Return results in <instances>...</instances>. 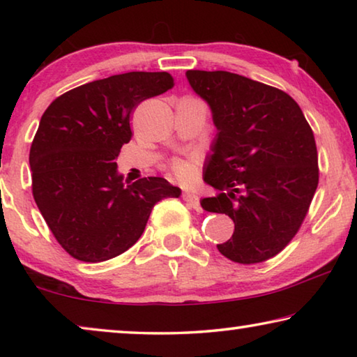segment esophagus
Instances as JSON below:
<instances>
[{
  "instance_id": "34e87169",
  "label": "esophagus",
  "mask_w": 357,
  "mask_h": 357,
  "mask_svg": "<svg viewBox=\"0 0 357 357\" xmlns=\"http://www.w3.org/2000/svg\"><path fill=\"white\" fill-rule=\"evenodd\" d=\"M183 198L184 202L189 204L190 208H193L195 211H202V204H200V198H198L197 193L193 192H184L183 193Z\"/></svg>"
}]
</instances>
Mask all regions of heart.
<instances>
[{"label":"heart","instance_id":"heart-1","mask_svg":"<svg viewBox=\"0 0 357 357\" xmlns=\"http://www.w3.org/2000/svg\"><path fill=\"white\" fill-rule=\"evenodd\" d=\"M195 160L192 159H174L172 162V172L181 181H190L195 176Z\"/></svg>","mask_w":357,"mask_h":357}]
</instances>
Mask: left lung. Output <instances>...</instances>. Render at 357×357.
Returning a JSON list of instances; mask_svg holds the SVG:
<instances>
[{
	"mask_svg": "<svg viewBox=\"0 0 357 357\" xmlns=\"http://www.w3.org/2000/svg\"><path fill=\"white\" fill-rule=\"evenodd\" d=\"M185 77L217 128L203 179L219 193L202 206L234 222L231 239L217 249L234 263L266 261L294 238L315 195L312 128L282 89L227 70H187Z\"/></svg>",
	"mask_w": 357,
	"mask_h": 357,
	"instance_id": "obj_1",
	"label": "left lung"
}]
</instances>
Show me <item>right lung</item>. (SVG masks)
Instances as JSON below:
<instances>
[{
  "label": "right lung",
  "instance_id": "right-lung-1",
  "mask_svg": "<svg viewBox=\"0 0 357 357\" xmlns=\"http://www.w3.org/2000/svg\"><path fill=\"white\" fill-rule=\"evenodd\" d=\"M168 72H128L82 84L48 105L29 149L33 197L59 245L80 261L124 253L151 211L179 187L164 178L124 183L116 157L140 102L173 88Z\"/></svg>",
  "mask_w": 357,
  "mask_h": 357
}]
</instances>
